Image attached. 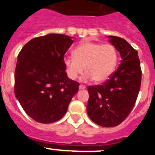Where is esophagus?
Returning a JSON list of instances; mask_svg holds the SVG:
<instances>
[{"label": "esophagus", "instance_id": "1", "mask_svg": "<svg viewBox=\"0 0 155 155\" xmlns=\"http://www.w3.org/2000/svg\"><path fill=\"white\" fill-rule=\"evenodd\" d=\"M85 86L84 85H82V84H80L79 85V89L80 90H83V89H85Z\"/></svg>", "mask_w": 155, "mask_h": 155}]
</instances>
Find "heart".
<instances>
[{"label":"heart","mask_w":155,"mask_h":155,"mask_svg":"<svg viewBox=\"0 0 155 155\" xmlns=\"http://www.w3.org/2000/svg\"><path fill=\"white\" fill-rule=\"evenodd\" d=\"M74 57H66L64 61L66 71L72 80L84 72L82 80L93 79L95 83L105 81L116 68L118 54L116 48L110 44L84 41L74 50Z\"/></svg>","instance_id":"1"}]
</instances>
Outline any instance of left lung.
<instances>
[{
  "instance_id": "8db88e82",
  "label": "left lung",
  "mask_w": 155,
  "mask_h": 155,
  "mask_svg": "<svg viewBox=\"0 0 155 155\" xmlns=\"http://www.w3.org/2000/svg\"><path fill=\"white\" fill-rule=\"evenodd\" d=\"M108 38L120 53L121 64L104 84L87 87V113L94 124L113 127L121 124L134 108L142 73L137 51L122 38L113 35Z\"/></svg>"
}]
</instances>
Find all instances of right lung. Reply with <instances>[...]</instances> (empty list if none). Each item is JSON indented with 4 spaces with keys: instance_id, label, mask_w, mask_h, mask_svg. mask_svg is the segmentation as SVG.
I'll return each instance as SVG.
<instances>
[{
    "instance_id": "obj_1",
    "label": "right lung",
    "mask_w": 155,
    "mask_h": 155,
    "mask_svg": "<svg viewBox=\"0 0 155 155\" xmlns=\"http://www.w3.org/2000/svg\"><path fill=\"white\" fill-rule=\"evenodd\" d=\"M73 37L48 34L34 38L18 56L15 94L24 111L41 124H51L65 115L79 83L68 78L64 64Z\"/></svg>"
}]
</instances>
